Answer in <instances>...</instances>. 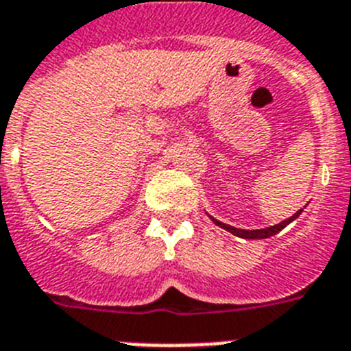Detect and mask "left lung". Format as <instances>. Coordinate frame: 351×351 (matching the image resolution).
<instances>
[{"mask_svg":"<svg viewBox=\"0 0 351 351\" xmlns=\"http://www.w3.org/2000/svg\"><path fill=\"white\" fill-rule=\"evenodd\" d=\"M304 210L300 208L297 213H293L291 217H288L286 221L279 222V224H276V226H270V228H263V230H240V228H234V226H230V224H224V222L217 221V219H213L212 215H210V219L213 221V224H217L219 228H222V230L230 231L231 234H234V237H240V239H249V240H260V239H268V237H272V234L279 233L281 230H285L286 226H288L289 222H293L295 219L302 213Z\"/></svg>","mask_w":351,"mask_h":351,"instance_id":"8db88e82","label":"left lung"}]
</instances>
